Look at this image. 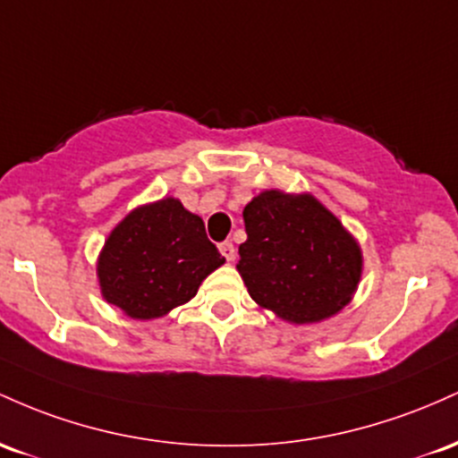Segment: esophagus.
Wrapping results in <instances>:
<instances>
[{
  "instance_id": "1",
  "label": "esophagus",
  "mask_w": 458,
  "mask_h": 458,
  "mask_svg": "<svg viewBox=\"0 0 458 458\" xmlns=\"http://www.w3.org/2000/svg\"><path fill=\"white\" fill-rule=\"evenodd\" d=\"M218 250L225 255V259H227V261H233L235 259V246H233V242H229V240L220 242L218 244Z\"/></svg>"
}]
</instances>
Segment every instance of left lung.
<instances>
[{"label":"left lung","mask_w":458,"mask_h":458,"mask_svg":"<svg viewBox=\"0 0 458 458\" xmlns=\"http://www.w3.org/2000/svg\"><path fill=\"white\" fill-rule=\"evenodd\" d=\"M238 272L257 305L305 325L348 305L361 279V250L311 194L266 190L244 208Z\"/></svg>","instance_id":"8db88e82"}]
</instances>
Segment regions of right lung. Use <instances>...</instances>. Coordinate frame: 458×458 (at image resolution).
I'll return each mask as SVG.
<instances>
[{
  "mask_svg": "<svg viewBox=\"0 0 458 458\" xmlns=\"http://www.w3.org/2000/svg\"><path fill=\"white\" fill-rule=\"evenodd\" d=\"M225 257L205 225L177 199L138 208L112 231L101 250V294L136 320L166 316L197 294Z\"/></svg>",
  "mask_w": 458,
  "mask_h": 458,
  "instance_id": "add662e5",
  "label": "right lung"
}]
</instances>
